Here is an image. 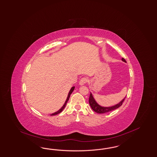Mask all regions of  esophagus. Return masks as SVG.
I'll return each mask as SVG.
<instances>
[{"mask_svg": "<svg viewBox=\"0 0 157 157\" xmlns=\"http://www.w3.org/2000/svg\"><path fill=\"white\" fill-rule=\"evenodd\" d=\"M87 81H88V78H85V77H84V78H82L80 80V81H79V85L82 86V85H85V83H86L87 82Z\"/></svg>", "mask_w": 157, "mask_h": 157, "instance_id": "1", "label": "esophagus"}]
</instances>
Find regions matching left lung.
I'll use <instances>...</instances> for the list:
<instances>
[{
  "mask_svg": "<svg viewBox=\"0 0 157 157\" xmlns=\"http://www.w3.org/2000/svg\"><path fill=\"white\" fill-rule=\"evenodd\" d=\"M122 60L123 61H124V63H126V60L124 58L122 59ZM125 98L122 101H121L119 103H118L117 104H116L115 105H113L112 107H102V106L100 105L99 104H98V103L94 100V98L93 97L92 93H90L89 100V104H90L91 108H92V109L94 112L97 113L98 114H104V113H108V112H110L111 111H113L117 108H119V107H121L122 105V103L124 102Z\"/></svg>",
  "mask_w": 157,
  "mask_h": 157,
  "instance_id": "obj_1",
  "label": "left lung"
}]
</instances>
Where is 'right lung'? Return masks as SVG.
<instances>
[{
    "label": "right lung",
    "instance_id": "1",
    "mask_svg": "<svg viewBox=\"0 0 157 157\" xmlns=\"http://www.w3.org/2000/svg\"><path fill=\"white\" fill-rule=\"evenodd\" d=\"M74 89H75V86H73L71 87V89L70 90V92H69V93H68V94L67 98V99H66V101H65L64 104L63 105V106L61 108H60L59 111H56V113H53V114H51L50 115H57V114H59L61 112H62V111L64 109V108H65V105H66V104H67V103L68 102V100H69V98H70V97L71 94V93H72V92L74 91Z\"/></svg>",
    "mask_w": 157,
    "mask_h": 157
}]
</instances>
